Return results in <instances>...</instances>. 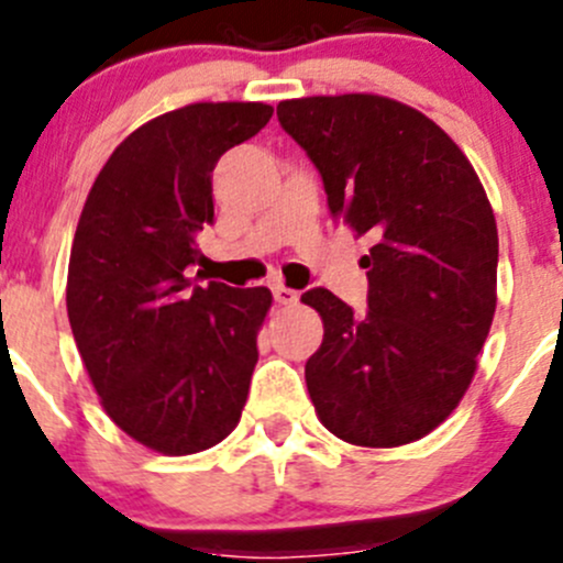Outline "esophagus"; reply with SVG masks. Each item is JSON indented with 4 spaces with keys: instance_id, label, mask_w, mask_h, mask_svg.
<instances>
[{
    "instance_id": "1",
    "label": "esophagus",
    "mask_w": 563,
    "mask_h": 563,
    "mask_svg": "<svg viewBox=\"0 0 563 563\" xmlns=\"http://www.w3.org/2000/svg\"><path fill=\"white\" fill-rule=\"evenodd\" d=\"M272 294H275L277 305H297L299 299V294L294 291V288L283 286V283H275V286H272Z\"/></svg>"
}]
</instances>
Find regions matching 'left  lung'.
<instances>
[{"label": "left lung", "mask_w": 563, "mask_h": 563, "mask_svg": "<svg viewBox=\"0 0 563 563\" xmlns=\"http://www.w3.org/2000/svg\"><path fill=\"white\" fill-rule=\"evenodd\" d=\"M277 119L321 174L329 212L373 240L365 316L327 288L302 294L323 321L305 365L318 419L356 446L424 439L463 400L496 313L485 187L433 119L382 95L283 100Z\"/></svg>", "instance_id": "obj_1"}]
</instances>
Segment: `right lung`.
<instances>
[{"label": "right lung", "mask_w": 563, "mask_h": 563, "mask_svg": "<svg viewBox=\"0 0 563 563\" xmlns=\"http://www.w3.org/2000/svg\"><path fill=\"white\" fill-rule=\"evenodd\" d=\"M266 103H192L113 150L78 218L67 318L106 413L163 455L220 444L240 424L258 362L264 286L187 277L212 225L220 155L272 119ZM201 275V272H198Z\"/></svg>", "instance_id": "right-lung-1"}]
</instances>
